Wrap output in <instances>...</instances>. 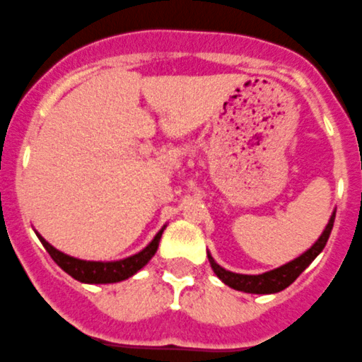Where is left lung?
<instances>
[{"instance_id":"left-lung-1","label":"left lung","mask_w":362,"mask_h":362,"mask_svg":"<svg viewBox=\"0 0 362 362\" xmlns=\"http://www.w3.org/2000/svg\"><path fill=\"white\" fill-rule=\"evenodd\" d=\"M334 218H336V211L330 216L329 223L323 229L322 236L315 242V245L309 250H305L302 256H298L297 259L290 261V263L282 264V267L275 268V270L264 272V274L259 275H243V274H235V272H229L226 268H222L220 264L215 263L211 256L208 254L209 264H211L213 272L216 274V277L222 282H226L227 286H230L233 290L245 291V293H257V295H268V293H279L284 288H288L309 264L315 261V257L318 256L320 252L325 247L327 240L330 236V230H332Z\"/></svg>"}]
</instances>
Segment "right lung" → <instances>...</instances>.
I'll use <instances>...</instances> for the list:
<instances>
[{
  "instance_id": "1",
  "label": "right lung",
  "mask_w": 362,
  "mask_h": 362,
  "mask_svg": "<svg viewBox=\"0 0 362 362\" xmlns=\"http://www.w3.org/2000/svg\"><path fill=\"white\" fill-rule=\"evenodd\" d=\"M163 229L154 236V240L146 247V249L140 250L135 256H129L126 257V259L120 261H106V263L105 261H85L78 259V257H71L67 256V254L54 249L53 245H49L39 233H37V236H39V240L42 242L44 249L49 252L51 257H53L54 263H57L62 270L67 272L71 277H74L76 281L87 282V284H110V282H119L127 277H132V275H135L140 268H144L149 263L151 257L156 254L158 245H160V238L161 235H163Z\"/></svg>"
}]
</instances>
